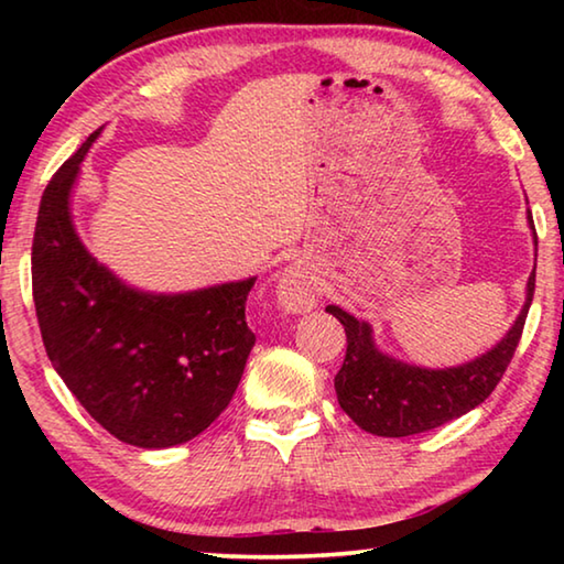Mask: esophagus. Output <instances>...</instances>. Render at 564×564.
I'll use <instances>...</instances> for the list:
<instances>
[{
    "instance_id": "esophagus-1",
    "label": "esophagus",
    "mask_w": 564,
    "mask_h": 564,
    "mask_svg": "<svg viewBox=\"0 0 564 564\" xmlns=\"http://www.w3.org/2000/svg\"><path fill=\"white\" fill-rule=\"evenodd\" d=\"M275 299L285 313H308L316 308L318 289L303 263H291L275 285Z\"/></svg>"
}]
</instances>
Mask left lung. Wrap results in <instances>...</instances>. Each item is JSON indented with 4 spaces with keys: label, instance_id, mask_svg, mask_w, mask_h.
I'll return each mask as SVG.
<instances>
[{
    "label": "left lung",
    "instance_id": "8db88e82",
    "mask_svg": "<svg viewBox=\"0 0 564 564\" xmlns=\"http://www.w3.org/2000/svg\"><path fill=\"white\" fill-rule=\"evenodd\" d=\"M528 224L532 214L528 208ZM538 243V236H534ZM534 293V271L528 279L524 305L505 338L475 360L453 368H423L380 350L373 326L338 305H326L346 328V360L336 376V395L346 415L360 431L380 437H408L433 431L470 413L500 383L518 348Z\"/></svg>",
    "mask_w": 564,
    "mask_h": 564
}]
</instances>
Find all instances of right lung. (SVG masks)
<instances>
[{"mask_svg": "<svg viewBox=\"0 0 564 564\" xmlns=\"http://www.w3.org/2000/svg\"><path fill=\"white\" fill-rule=\"evenodd\" d=\"M94 131L44 188L32 289L52 366L87 413L121 443L161 451L204 433L231 403L256 336L253 279L184 293L133 289L82 243L72 191Z\"/></svg>", "mask_w": 564, "mask_h": 564, "instance_id": "1", "label": "right lung"}]
</instances>
